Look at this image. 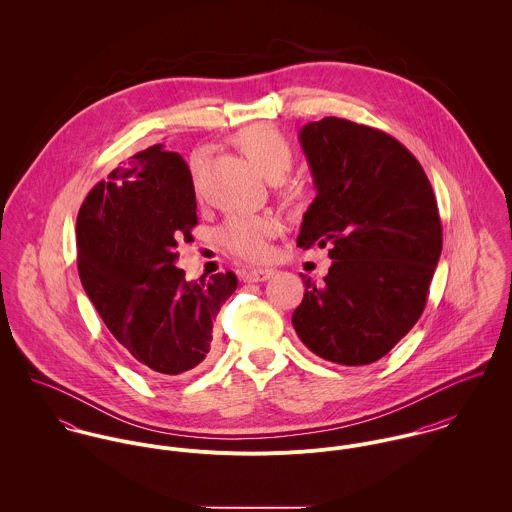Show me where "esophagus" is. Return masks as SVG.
<instances>
[{"instance_id":"obj_1","label":"esophagus","mask_w":512,"mask_h":512,"mask_svg":"<svg viewBox=\"0 0 512 512\" xmlns=\"http://www.w3.org/2000/svg\"><path fill=\"white\" fill-rule=\"evenodd\" d=\"M274 276V270H268V268H254V270H248L242 274V280L244 282H266Z\"/></svg>"}]
</instances>
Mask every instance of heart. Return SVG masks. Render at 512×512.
Here are the masks:
<instances>
[{
    "label": "heart",
    "mask_w": 512,
    "mask_h": 512,
    "mask_svg": "<svg viewBox=\"0 0 512 512\" xmlns=\"http://www.w3.org/2000/svg\"><path fill=\"white\" fill-rule=\"evenodd\" d=\"M236 146L252 165L268 179L280 181L293 163L292 144L268 124H254L236 134ZM201 153H195L193 165L199 167ZM295 191V189H290ZM278 220L272 217H230L220 228V240L234 256L244 260H264L270 254V238L278 232Z\"/></svg>",
    "instance_id": "1"
}]
</instances>
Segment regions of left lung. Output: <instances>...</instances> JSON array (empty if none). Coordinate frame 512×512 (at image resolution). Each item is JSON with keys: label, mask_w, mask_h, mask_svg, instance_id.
<instances>
[{"label": "left lung", "mask_w": 512, "mask_h": 512, "mask_svg": "<svg viewBox=\"0 0 512 512\" xmlns=\"http://www.w3.org/2000/svg\"><path fill=\"white\" fill-rule=\"evenodd\" d=\"M317 197L297 246H329L323 282L305 284L292 323L301 343L337 365L382 359L420 319L441 254L428 175L392 136L343 118L299 130Z\"/></svg>", "instance_id": "left-lung-1"}]
</instances>
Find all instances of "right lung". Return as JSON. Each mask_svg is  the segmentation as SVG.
Masks as SVG:
<instances>
[{
  "label": "right lung",
  "instance_id": "obj_1",
  "mask_svg": "<svg viewBox=\"0 0 512 512\" xmlns=\"http://www.w3.org/2000/svg\"><path fill=\"white\" fill-rule=\"evenodd\" d=\"M195 224L191 171L159 144L100 181L76 219L84 292L116 341L159 376L213 355V321L238 286L232 272L189 282L175 268L177 242H191Z\"/></svg>",
  "mask_w": 512,
  "mask_h": 512
}]
</instances>
